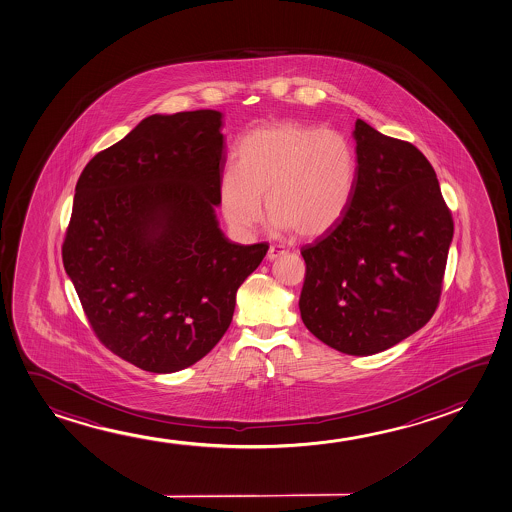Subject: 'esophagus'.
<instances>
[{"mask_svg":"<svg viewBox=\"0 0 512 512\" xmlns=\"http://www.w3.org/2000/svg\"><path fill=\"white\" fill-rule=\"evenodd\" d=\"M287 253V248L282 245L269 246V252H267V260H276L278 257H282Z\"/></svg>","mask_w":512,"mask_h":512,"instance_id":"esophagus-1","label":"esophagus"}]
</instances>
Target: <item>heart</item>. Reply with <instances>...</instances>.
<instances>
[{"label":"heart","mask_w":512,"mask_h":512,"mask_svg":"<svg viewBox=\"0 0 512 512\" xmlns=\"http://www.w3.org/2000/svg\"><path fill=\"white\" fill-rule=\"evenodd\" d=\"M352 142L336 130L283 121L239 141L236 169L223 172L220 204L232 227L250 230L267 213L301 237L326 234L347 213L356 188Z\"/></svg>","instance_id":"b5f03b06"}]
</instances>
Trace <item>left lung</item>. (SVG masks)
I'll use <instances>...</instances> for the list:
<instances>
[{"instance_id":"obj_1","label":"left lung","mask_w":512,"mask_h":512,"mask_svg":"<svg viewBox=\"0 0 512 512\" xmlns=\"http://www.w3.org/2000/svg\"><path fill=\"white\" fill-rule=\"evenodd\" d=\"M354 197L340 223L303 246L304 326L349 356L391 349L437 310L454 222L414 144L357 119Z\"/></svg>"}]
</instances>
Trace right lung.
Returning a JSON list of instances; mask_svg holds the SVG:
<instances>
[{
    "instance_id": "obj_1",
    "label": "right lung",
    "mask_w": 512,
    "mask_h": 512,
    "mask_svg": "<svg viewBox=\"0 0 512 512\" xmlns=\"http://www.w3.org/2000/svg\"><path fill=\"white\" fill-rule=\"evenodd\" d=\"M220 128L209 109L153 114L93 156L75 186L63 266L98 340L141 370L206 356L269 248L218 227Z\"/></svg>"
}]
</instances>
